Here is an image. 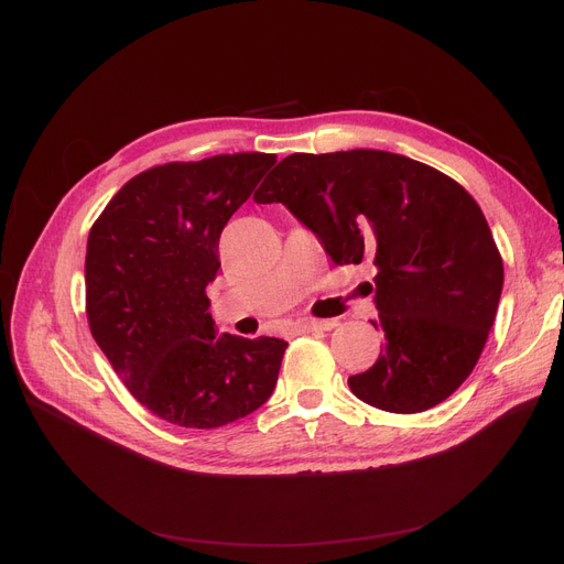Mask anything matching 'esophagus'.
<instances>
[{
	"instance_id": "esophagus-1",
	"label": "esophagus",
	"mask_w": 564,
	"mask_h": 564,
	"mask_svg": "<svg viewBox=\"0 0 564 564\" xmlns=\"http://www.w3.org/2000/svg\"><path fill=\"white\" fill-rule=\"evenodd\" d=\"M338 327L336 319H302L297 324V329L304 334H313V332H332Z\"/></svg>"
}]
</instances>
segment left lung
Listing matches in <instances>:
<instances>
[{
	"mask_svg": "<svg viewBox=\"0 0 564 564\" xmlns=\"http://www.w3.org/2000/svg\"><path fill=\"white\" fill-rule=\"evenodd\" d=\"M283 203L336 264L377 267L383 349L347 379L366 404L419 413L451 398L476 368L496 319L502 258L459 183L387 151L294 153L253 194Z\"/></svg>",
	"mask_w": 564,
	"mask_h": 564,
	"instance_id": "8db88e82",
	"label": "left lung"
}]
</instances>
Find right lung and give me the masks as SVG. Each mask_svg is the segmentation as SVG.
Listing matches in <instances>:
<instances>
[{"label":"right lung","instance_id":"right-lung-1","mask_svg":"<svg viewBox=\"0 0 564 564\" xmlns=\"http://www.w3.org/2000/svg\"><path fill=\"white\" fill-rule=\"evenodd\" d=\"M276 155L169 162L128 181L88 232V327L128 391L155 416L213 430L270 400L288 343L217 336L205 288L219 237Z\"/></svg>","mask_w":564,"mask_h":564}]
</instances>
